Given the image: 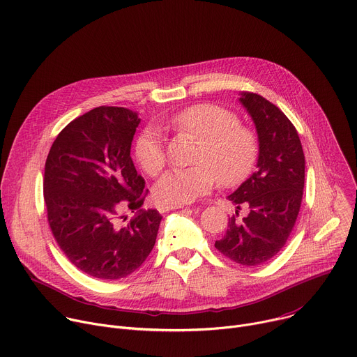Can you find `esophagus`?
Listing matches in <instances>:
<instances>
[{"instance_id":"34e87169","label":"esophagus","mask_w":357,"mask_h":357,"mask_svg":"<svg viewBox=\"0 0 357 357\" xmlns=\"http://www.w3.org/2000/svg\"><path fill=\"white\" fill-rule=\"evenodd\" d=\"M177 208H183V206H165V204H162V206L157 207V210L160 213H167L170 210H177Z\"/></svg>"}]
</instances>
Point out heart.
<instances>
[{"instance_id": "1", "label": "heart", "mask_w": 357, "mask_h": 357, "mask_svg": "<svg viewBox=\"0 0 357 357\" xmlns=\"http://www.w3.org/2000/svg\"><path fill=\"white\" fill-rule=\"evenodd\" d=\"M163 126L178 135L202 140L195 163L199 166L170 170L153 188L154 200L165 206H181L208 192L218 181L234 185L241 183L252 170L257 158L254 133L240 126L232 112L217 105H194L163 121ZM135 155L140 167L155 176L166 165L162 136L153 128L144 129L135 144Z\"/></svg>"}]
</instances>
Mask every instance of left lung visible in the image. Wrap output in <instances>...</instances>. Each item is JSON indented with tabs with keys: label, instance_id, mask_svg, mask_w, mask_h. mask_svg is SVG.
Segmentation results:
<instances>
[{
	"label": "left lung",
	"instance_id": "obj_1",
	"mask_svg": "<svg viewBox=\"0 0 357 357\" xmlns=\"http://www.w3.org/2000/svg\"><path fill=\"white\" fill-rule=\"evenodd\" d=\"M240 103L251 116L258 135L257 170L228 195L236 206L250 207L243 220L232 215L215 248L245 266L266 262L285 245L299 214L305 155L295 126L273 103L261 95L240 93Z\"/></svg>",
	"mask_w": 357,
	"mask_h": 357
}]
</instances>
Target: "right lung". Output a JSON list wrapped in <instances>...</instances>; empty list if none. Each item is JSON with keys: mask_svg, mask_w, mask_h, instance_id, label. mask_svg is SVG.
<instances>
[{"mask_svg": "<svg viewBox=\"0 0 357 357\" xmlns=\"http://www.w3.org/2000/svg\"><path fill=\"white\" fill-rule=\"evenodd\" d=\"M139 123L129 109L95 107L58 135L47 157L44 199L52 234L77 269L99 280L135 272L162 221L157 210L140 208L146 183L130 157ZM123 206L135 213L126 225L120 224Z\"/></svg>", "mask_w": 357, "mask_h": 357, "instance_id": "1", "label": "right lung"}]
</instances>
